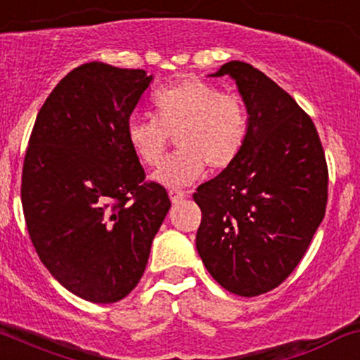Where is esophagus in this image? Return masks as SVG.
<instances>
[{
	"label": "esophagus",
	"instance_id": "obj_1",
	"mask_svg": "<svg viewBox=\"0 0 360 360\" xmlns=\"http://www.w3.org/2000/svg\"><path fill=\"white\" fill-rule=\"evenodd\" d=\"M169 196H170V202L172 203H181L184 198H186V193L181 191V190H170Z\"/></svg>",
	"mask_w": 360,
	"mask_h": 360
}]
</instances>
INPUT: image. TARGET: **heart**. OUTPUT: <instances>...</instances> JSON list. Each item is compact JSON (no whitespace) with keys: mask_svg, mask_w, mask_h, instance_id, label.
Listing matches in <instances>:
<instances>
[{"mask_svg":"<svg viewBox=\"0 0 360 360\" xmlns=\"http://www.w3.org/2000/svg\"><path fill=\"white\" fill-rule=\"evenodd\" d=\"M153 105L157 115H132L126 136L136 157L157 167L176 134L179 150L153 174L162 186H186L202 176L205 165L212 170L229 167L245 148L250 115L238 94L222 93L202 79L184 77L158 89Z\"/></svg>","mask_w":360,"mask_h":360,"instance_id":"obj_1","label":"heart"}]
</instances>
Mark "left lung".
<instances>
[{
	"label": "left lung",
	"mask_w": 360,
	"mask_h": 360,
	"mask_svg": "<svg viewBox=\"0 0 360 360\" xmlns=\"http://www.w3.org/2000/svg\"><path fill=\"white\" fill-rule=\"evenodd\" d=\"M250 115L240 157L200 184L196 250L231 293L257 297L281 285L307 252L324 219L328 165L312 119L250 63H224Z\"/></svg>",
	"instance_id": "obj_1"
}]
</instances>
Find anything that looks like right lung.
Masks as SVG:
<instances>
[{"label": "right lung", "instance_id": "add662e5", "mask_svg": "<svg viewBox=\"0 0 360 360\" xmlns=\"http://www.w3.org/2000/svg\"><path fill=\"white\" fill-rule=\"evenodd\" d=\"M151 81L141 69L84 63L56 84L30 132L20 188L30 241L53 278L93 304L136 288L170 209L126 136Z\"/></svg>", "mask_w": 360, "mask_h": 360}]
</instances>
